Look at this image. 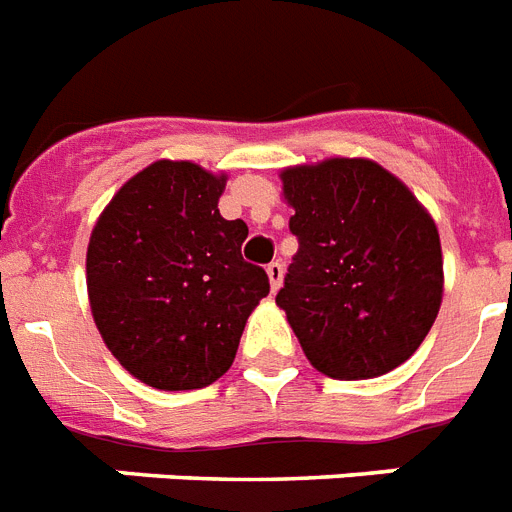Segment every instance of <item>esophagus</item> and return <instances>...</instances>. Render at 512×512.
Returning <instances> with one entry per match:
<instances>
[{
	"label": "esophagus",
	"instance_id": "34e87169",
	"mask_svg": "<svg viewBox=\"0 0 512 512\" xmlns=\"http://www.w3.org/2000/svg\"><path fill=\"white\" fill-rule=\"evenodd\" d=\"M266 274H269V282H272V290H280L282 277H285V269H282L280 261H272V264L266 266Z\"/></svg>",
	"mask_w": 512,
	"mask_h": 512
}]
</instances>
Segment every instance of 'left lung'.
<instances>
[{
    "label": "left lung",
    "instance_id": "8db88e82",
    "mask_svg": "<svg viewBox=\"0 0 512 512\" xmlns=\"http://www.w3.org/2000/svg\"><path fill=\"white\" fill-rule=\"evenodd\" d=\"M298 253L277 306L303 353L332 379L398 369L429 335L442 303V246L429 211L371 159L282 170Z\"/></svg>",
    "mask_w": 512,
    "mask_h": 512
}]
</instances>
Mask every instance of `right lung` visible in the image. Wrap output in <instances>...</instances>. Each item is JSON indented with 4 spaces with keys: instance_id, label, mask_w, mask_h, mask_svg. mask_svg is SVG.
<instances>
[{
    "instance_id": "obj_1",
    "label": "right lung",
    "mask_w": 512,
    "mask_h": 512,
    "mask_svg": "<svg viewBox=\"0 0 512 512\" xmlns=\"http://www.w3.org/2000/svg\"><path fill=\"white\" fill-rule=\"evenodd\" d=\"M227 177L159 159L101 211L86 253L91 314L112 356L156 390H198L232 366L269 277L219 214Z\"/></svg>"
}]
</instances>
